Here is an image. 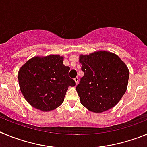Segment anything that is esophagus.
I'll list each match as a JSON object with an SVG mask.
<instances>
[{
  "instance_id": "1",
  "label": "esophagus",
  "mask_w": 147,
  "mask_h": 147,
  "mask_svg": "<svg viewBox=\"0 0 147 147\" xmlns=\"http://www.w3.org/2000/svg\"><path fill=\"white\" fill-rule=\"evenodd\" d=\"M74 80H75V84H78V81H79V78H78V77H76V78H75V79H74Z\"/></svg>"
}]
</instances>
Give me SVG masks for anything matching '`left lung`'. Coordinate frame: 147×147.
Here are the masks:
<instances>
[{
  "label": "left lung",
  "mask_w": 147,
  "mask_h": 147,
  "mask_svg": "<svg viewBox=\"0 0 147 147\" xmlns=\"http://www.w3.org/2000/svg\"><path fill=\"white\" fill-rule=\"evenodd\" d=\"M84 75L76 91L80 103L94 113L114 107L125 94L129 72L118 55L108 51H97L79 57Z\"/></svg>",
  "instance_id": "8db88e82"
}]
</instances>
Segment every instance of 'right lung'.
Segmentation results:
<instances>
[{"label": "right lung", "mask_w": 147, "mask_h": 147, "mask_svg": "<svg viewBox=\"0 0 147 147\" xmlns=\"http://www.w3.org/2000/svg\"><path fill=\"white\" fill-rule=\"evenodd\" d=\"M63 61L59 55L36 56L20 69V88L31 106L42 111L55 109L64 102L68 87L75 86V80L69 77L70 69Z\"/></svg>", "instance_id": "obj_1"}]
</instances>
